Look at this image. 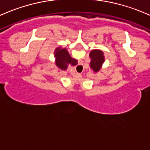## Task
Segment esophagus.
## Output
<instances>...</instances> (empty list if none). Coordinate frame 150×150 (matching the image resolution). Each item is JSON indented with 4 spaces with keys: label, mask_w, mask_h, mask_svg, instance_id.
<instances>
[{
    "label": "esophagus",
    "mask_w": 150,
    "mask_h": 150,
    "mask_svg": "<svg viewBox=\"0 0 150 150\" xmlns=\"http://www.w3.org/2000/svg\"><path fill=\"white\" fill-rule=\"evenodd\" d=\"M79 89H80V90H83L84 89V87H83V86H79Z\"/></svg>",
    "instance_id": "1"
}]
</instances>
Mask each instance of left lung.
Listing matches in <instances>:
<instances>
[{
    "label": "left lung",
    "instance_id": "left-lung-1",
    "mask_svg": "<svg viewBox=\"0 0 150 150\" xmlns=\"http://www.w3.org/2000/svg\"><path fill=\"white\" fill-rule=\"evenodd\" d=\"M93 99H98V98L97 97H94Z\"/></svg>",
    "mask_w": 150,
    "mask_h": 150
}]
</instances>
